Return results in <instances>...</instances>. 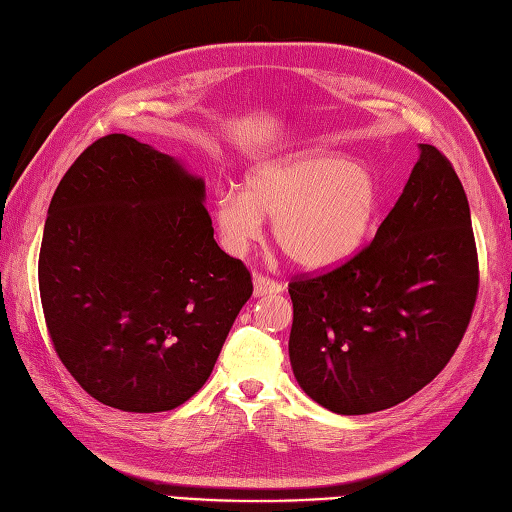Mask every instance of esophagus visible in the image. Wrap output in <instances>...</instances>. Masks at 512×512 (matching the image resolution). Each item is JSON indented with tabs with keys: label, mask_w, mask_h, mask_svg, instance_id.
<instances>
[{
	"label": "esophagus",
	"mask_w": 512,
	"mask_h": 512,
	"mask_svg": "<svg viewBox=\"0 0 512 512\" xmlns=\"http://www.w3.org/2000/svg\"><path fill=\"white\" fill-rule=\"evenodd\" d=\"M278 291H283V285L278 283V280L263 276V274H256L254 276V296H267V294H278Z\"/></svg>",
	"instance_id": "1"
}]
</instances>
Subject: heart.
<instances>
[{"label":"heart","instance_id":"heart-1","mask_svg":"<svg viewBox=\"0 0 512 512\" xmlns=\"http://www.w3.org/2000/svg\"><path fill=\"white\" fill-rule=\"evenodd\" d=\"M369 168L338 154L300 152L247 172L243 192L216 196L214 225L227 252L245 254L276 221L280 249L302 267H329L362 245L378 212Z\"/></svg>","mask_w":512,"mask_h":512}]
</instances>
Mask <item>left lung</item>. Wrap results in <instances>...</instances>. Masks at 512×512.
Listing matches in <instances>:
<instances>
[{
    "label": "left lung",
    "mask_w": 512,
    "mask_h": 512,
    "mask_svg": "<svg viewBox=\"0 0 512 512\" xmlns=\"http://www.w3.org/2000/svg\"><path fill=\"white\" fill-rule=\"evenodd\" d=\"M477 289L466 192L451 161L422 143L373 241L338 267L289 280L298 384L340 415L409 400L460 347Z\"/></svg>",
    "instance_id": "left-lung-1"
}]
</instances>
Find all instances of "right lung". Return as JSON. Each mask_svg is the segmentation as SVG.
<instances>
[{"label":"right lung","instance_id":"obj_1","mask_svg":"<svg viewBox=\"0 0 512 512\" xmlns=\"http://www.w3.org/2000/svg\"><path fill=\"white\" fill-rule=\"evenodd\" d=\"M203 198L201 179L125 134L88 145L57 185L41 307L59 360L101 404L161 413L190 400L252 296Z\"/></svg>","mask_w":512,"mask_h":512}]
</instances>
